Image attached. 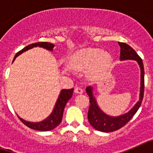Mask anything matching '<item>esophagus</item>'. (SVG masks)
Wrapping results in <instances>:
<instances>
[{"label": "esophagus", "instance_id": "esophagus-1", "mask_svg": "<svg viewBox=\"0 0 153 153\" xmlns=\"http://www.w3.org/2000/svg\"><path fill=\"white\" fill-rule=\"evenodd\" d=\"M74 91H75V93H83V90L82 89V87H80V86H76L75 89H74Z\"/></svg>", "mask_w": 153, "mask_h": 153}]
</instances>
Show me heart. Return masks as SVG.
I'll return each mask as SVG.
<instances>
[{"instance_id":"heart-1","label":"heart","mask_w":153,"mask_h":153,"mask_svg":"<svg viewBox=\"0 0 153 153\" xmlns=\"http://www.w3.org/2000/svg\"><path fill=\"white\" fill-rule=\"evenodd\" d=\"M112 62V56L106 51L99 48H86L79 51L73 56L71 64L77 70L90 68V74L100 76L106 72Z\"/></svg>"}]
</instances>
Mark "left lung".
I'll use <instances>...</instances> for the list:
<instances>
[{"label":"left lung","mask_w":153,"mask_h":153,"mask_svg":"<svg viewBox=\"0 0 153 153\" xmlns=\"http://www.w3.org/2000/svg\"><path fill=\"white\" fill-rule=\"evenodd\" d=\"M120 46V60H135L140 64L141 69V88H140V99L135 106L126 114L117 117H111L106 115L97 106L95 98L92 94V87H86V90L90 97V107L88 110V120L90 125L97 130L100 132H109L118 130L126 125L133 117L139 108L140 107L144 95V67L141 57L128 44L119 42Z\"/></svg>","instance_id":"obj_1"}]
</instances>
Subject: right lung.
<instances>
[{"instance_id":"add662e5","label":"right lung","mask_w":153,"mask_h":153,"mask_svg":"<svg viewBox=\"0 0 153 153\" xmlns=\"http://www.w3.org/2000/svg\"><path fill=\"white\" fill-rule=\"evenodd\" d=\"M35 47H43V48H45V49L48 50V51H53V48L54 47V45L53 44H51V43H47V42H38V43H36V44H30V45L24 47V49H22L21 51L17 52L16 53L15 56H14L13 60H15V58L18 55L22 53L23 52ZM73 92H74V89L73 88L69 89V90L64 89V90H61L60 96H59V98H58L57 101L56 102V105H55L54 109H53V111L50 115V117L47 119H46L45 120H44V121H42L40 123H30L22 120L20 117H19V119H20V120H21L24 125H26L27 127H29V128H30L32 129H34V130H52V129L56 128L61 123L65 106H66V104L68 102L69 100L72 97Z\"/></svg>"}]
</instances>
